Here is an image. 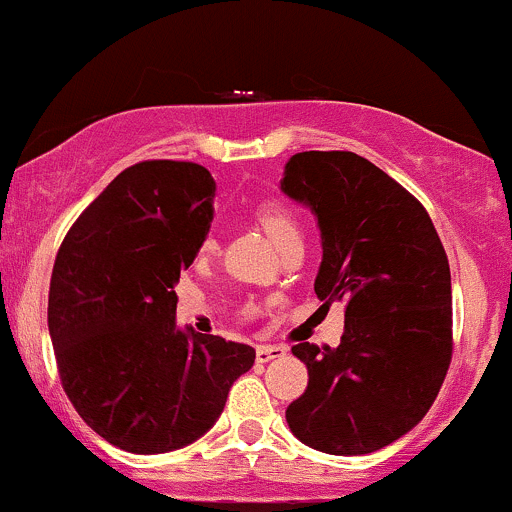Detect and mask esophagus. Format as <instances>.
<instances>
[{"instance_id":"34e87169","label":"esophagus","mask_w":512,"mask_h":512,"mask_svg":"<svg viewBox=\"0 0 512 512\" xmlns=\"http://www.w3.org/2000/svg\"><path fill=\"white\" fill-rule=\"evenodd\" d=\"M285 354H288V349H285V346L263 344V346H258V349H256V359H258V364H268V361L280 359V356H285Z\"/></svg>"}]
</instances>
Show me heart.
Instances as JSON below:
<instances>
[{
  "label": "heart",
  "instance_id": "obj_1",
  "mask_svg": "<svg viewBox=\"0 0 512 512\" xmlns=\"http://www.w3.org/2000/svg\"><path fill=\"white\" fill-rule=\"evenodd\" d=\"M256 222H258V227L266 232L268 239L278 246V249L280 246L288 244V241L300 239L298 219L293 217V212L285 210L283 205H278V202H263V205L256 210ZM214 249H217V241H214V236H207V239L200 244L202 256L214 254Z\"/></svg>",
  "mask_w": 512,
  "mask_h": 512
}]
</instances>
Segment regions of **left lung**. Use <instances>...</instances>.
<instances>
[{
	"label": "left lung",
	"instance_id": "obj_1",
	"mask_svg": "<svg viewBox=\"0 0 512 512\" xmlns=\"http://www.w3.org/2000/svg\"><path fill=\"white\" fill-rule=\"evenodd\" d=\"M280 192L317 219V298L324 307L344 305L337 349L293 346L310 381L285 420L317 452L371 454L427 415L447 376V254L425 207L356 153H295L285 163Z\"/></svg>",
	"mask_w": 512,
	"mask_h": 512
}]
</instances>
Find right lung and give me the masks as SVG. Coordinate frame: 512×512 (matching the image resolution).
I'll return each mask as SVG.
<instances>
[{
	"mask_svg": "<svg viewBox=\"0 0 512 512\" xmlns=\"http://www.w3.org/2000/svg\"><path fill=\"white\" fill-rule=\"evenodd\" d=\"M217 183L197 163L126 168L80 214L56 256L48 332L78 415L131 454L200 439L254 366L249 344L175 322V283L210 234Z\"/></svg>",
	"mask_w": 512,
	"mask_h": 512,
	"instance_id": "obj_1",
	"label": "right lung"
}]
</instances>
